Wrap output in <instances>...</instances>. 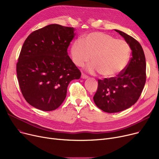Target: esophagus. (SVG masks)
Here are the masks:
<instances>
[{
  "label": "esophagus",
  "mask_w": 159,
  "mask_h": 159,
  "mask_svg": "<svg viewBox=\"0 0 159 159\" xmlns=\"http://www.w3.org/2000/svg\"><path fill=\"white\" fill-rule=\"evenodd\" d=\"M81 77H82V79H88V75H85L84 73H82Z\"/></svg>",
  "instance_id": "esophagus-1"
}]
</instances>
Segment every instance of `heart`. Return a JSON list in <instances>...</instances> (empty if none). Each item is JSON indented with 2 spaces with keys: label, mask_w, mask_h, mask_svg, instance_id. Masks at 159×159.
Listing matches in <instances>:
<instances>
[{
  "label": "heart",
  "mask_w": 159,
  "mask_h": 159,
  "mask_svg": "<svg viewBox=\"0 0 159 159\" xmlns=\"http://www.w3.org/2000/svg\"><path fill=\"white\" fill-rule=\"evenodd\" d=\"M130 54L126 41L102 32L91 33L81 40H75L71 48V56L75 65L83 66L91 57L93 63L88 67V71H98L107 78L115 77L126 68Z\"/></svg>",
  "instance_id": "b5f03b06"
}]
</instances>
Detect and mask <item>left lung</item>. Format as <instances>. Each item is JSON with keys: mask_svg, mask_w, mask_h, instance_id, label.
Returning a JSON list of instances; mask_svg holds the SVG:
<instances>
[{"mask_svg": "<svg viewBox=\"0 0 159 159\" xmlns=\"http://www.w3.org/2000/svg\"><path fill=\"white\" fill-rule=\"evenodd\" d=\"M125 39L132 51L128 64L116 77L98 80L93 97L97 106L107 113H117L135 104L145 85L146 63L143 49L134 38L115 30Z\"/></svg>", "mask_w": 159, "mask_h": 159, "instance_id": "left-lung-1", "label": "left lung"}]
</instances>
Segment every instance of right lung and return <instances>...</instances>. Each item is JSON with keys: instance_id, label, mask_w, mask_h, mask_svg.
<instances>
[{"instance_id": "1", "label": "right lung", "mask_w": 159, "mask_h": 159, "mask_svg": "<svg viewBox=\"0 0 159 159\" xmlns=\"http://www.w3.org/2000/svg\"><path fill=\"white\" fill-rule=\"evenodd\" d=\"M74 31L49 24L24 41L16 64L17 79L25 100L39 110H56L64 101L70 82L80 77L67 52Z\"/></svg>"}]
</instances>
